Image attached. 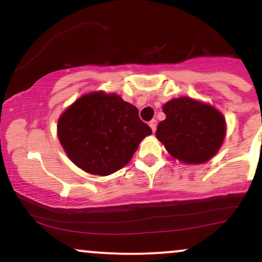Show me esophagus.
<instances>
[{
	"mask_svg": "<svg viewBox=\"0 0 262 262\" xmlns=\"http://www.w3.org/2000/svg\"><path fill=\"white\" fill-rule=\"evenodd\" d=\"M149 125H150V128H151V130L152 132H155L156 130V121L155 119H152V121H150V123H149Z\"/></svg>",
	"mask_w": 262,
	"mask_h": 262,
	"instance_id": "34e87169",
	"label": "esophagus"
}]
</instances>
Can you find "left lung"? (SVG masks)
I'll use <instances>...</instances> for the list:
<instances>
[{
	"label": "left lung",
	"instance_id": "left-lung-1",
	"mask_svg": "<svg viewBox=\"0 0 262 262\" xmlns=\"http://www.w3.org/2000/svg\"><path fill=\"white\" fill-rule=\"evenodd\" d=\"M166 119L159 123L156 138L175 159L186 164H202L221 148L225 119L208 104L181 97L164 104Z\"/></svg>",
	"mask_w": 262,
	"mask_h": 262
}]
</instances>
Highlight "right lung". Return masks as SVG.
Returning a JSON list of instances; mask_svg holds the SVG:
<instances>
[{
    "mask_svg": "<svg viewBox=\"0 0 262 262\" xmlns=\"http://www.w3.org/2000/svg\"><path fill=\"white\" fill-rule=\"evenodd\" d=\"M151 128L138 108L117 95L89 93L71 104L58 123L62 148L73 162L93 175L107 176L130 161Z\"/></svg>",
    "mask_w": 262,
    "mask_h": 262,
    "instance_id": "add662e5",
    "label": "right lung"
}]
</instances>
